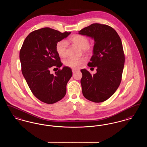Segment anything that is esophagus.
<instances>
[{
	"instance_id": "esophagus-1",
	"label": "esophagus",
	"mask_w": 147,
	"mask_h": 147,
	"mask_svg": "<svg viewBox=\"0 0 147 147\" xmlns=\"http://www.w3.org/2000/svg\"><path fill=\"white\" fill-rule=\"evenodd\" d=\"M76 71H77V70H76V69H72V72H73V73H75Z\"/></svg>"
}]
</instances>
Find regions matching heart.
<instances>
[{
    "label": "heart",
    "mask_w": 147,
    "mask_h": 147,
    "mask_svg": "<svg viewBox=\"0 0 147 147\" xmlns=\"http://www.w3.org/2000/svg\"><path fill=\"white\" fill-rule=\"evenodd\" d=\"M69 41L82 49L83 52L85 54H91L93 51V47L89 44V38L85 35L80 34L73 35L70 37ZM67 43L64 41H61L56 44V52L60 57L64 58L67 56ZM85 62L86 60L84 58L78 59L68 58L64 61V64L66 67L73 69H78L85 63Z\"/></svg>",
    "instance_id": "heart-1"
}]
</instances>
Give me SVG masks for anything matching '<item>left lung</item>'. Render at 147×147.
<instances>
[{
  "label": "left lung",
  "mask_w": 147,
  "mask_h": 147,
  "mask_svg": "<svg viewBox=\"0 0 147 147\" xmlns=\"http://www.w3.org/2000/svg\"><path fill=\"white\" fill-rule=\"evenodd\" d=\"M79 34L94 38L93 55L88 65L97 67L93 75L81 70L83 94L92 102H104L117 90L122 80L125 59L121 40L112 27L98 23L82 29Z\"/></svg>",
  "instance_id": "1"
}]
</instances>
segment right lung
<instances>
[{"mask_svg":"<svg viewBox=\"0 0 147 147\" xmlns=\"http://www.w3.org/2000/svg\"><path fill=\"white\" fill-rule=\"evenodd\" d=\"M70 32H61L49 28L36 30L26 37L20 51L21 71L36 98L48 104L62 99L66 86L72 76L70 68L64 67L56 51V44ZM58 70L51 74V68Z\"/></svg>","mask_w":147,"mask_h":147,"instance_id":"right-lung-1","label":"right lung"}]
</instances>
